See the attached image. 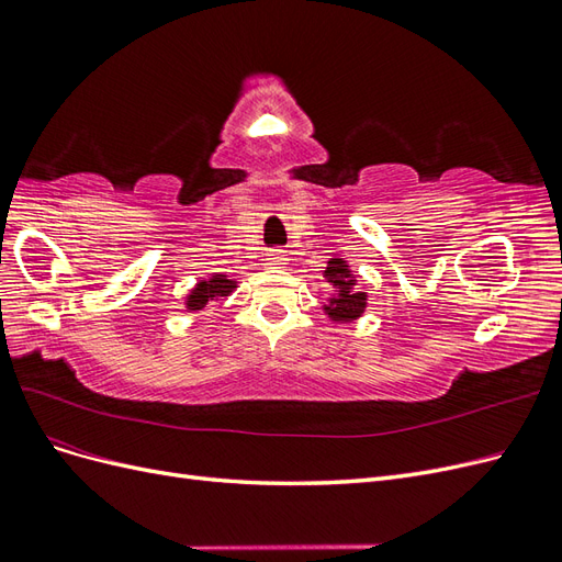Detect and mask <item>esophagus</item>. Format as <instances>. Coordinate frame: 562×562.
<instances>
[{
    "label": "esophagus",
    "instance_id": "esophagus-1",
    "mask_svg": "<svg viewBox=\"0 0 562 562\" xmlns=\"http://www.w3.org/2000/svg\"><path fill=\"white\" fill-rule=\"evenodd\" d=\"M285 262H288V255L283 250H271L267 255V265H271V267H283Z\"/></svg>",
    "mask_w": 562,
    "mask_h": 562
}]
</instances>
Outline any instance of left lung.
<instances>
[{"instance_id":"1","label":"left lung","mask_w":562,"mask_h":562,"mask_svg":"<svg viewBox=\"0 0 562 562\" xmlns=\"http://www.w3.org/2000/svg\"><path fill=\"white\" fill-rule=\"evenodd\" d=\"M328 288H333L323 314L333 323H353L368 310V293L359 288V277L351 271V265L345 258H330L326 271H323Z\"/></svg>"}]
</instances>
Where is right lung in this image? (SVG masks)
<instances>
[{
    "mask_svg": "<svg viewBox=\"0 0 562 562\" xmlns=\"http://www.w3.org/2000/svg\"><path fill=\"white\" fill-rule=\"evenodd\" d=\"M236 285L239 281L229 279L227 274H211L209 279L196 281L192 291L184 295V312H201L209 302L227 300L236 291Z\"/></svg>",
    "mask_w": 562,
    "mask_h": 562,
    "instance_id": "obj_1",
    "label": "right lung"
}]
</instances>
